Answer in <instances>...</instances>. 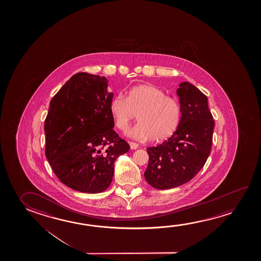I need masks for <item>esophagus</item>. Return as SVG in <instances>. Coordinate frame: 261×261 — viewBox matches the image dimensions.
Wrapping results in <instances>:
<instances>
[{
	"mask_svg": "<svg viewBox=\"0 0 261 261\" xmlns=\"http://www.w3.org/2000/svg\"><path fill=\"white\" fill-rule=\"evenodd\" d=\"M129 145H130V147H131V149L135 150L137 149V148H138V144H137V143H135V142H129Z\"/></svg>",
	"mask_w": 261,
	"mask_h": 261,
	"instance_id": "esophagus-1",
	"label": "esophagus"
}]
</instances>
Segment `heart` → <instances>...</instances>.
I'll return each instance as SVG.
<instances>
[{
    "instance_id": "heart-1",
    "label": "heart",
    "mask_w": 261,
    "mask_h": 261,
    "mask_svg": "<svg viewBox=\"0 0 261 261\" xmlns=\"http://www.w3.org/2000/svg\"><path fill=\"white\" fill-rule=\"evenodd\" d=\"M114 123L125 131L136 117L139 123L129 131L138 140L163 141L175 132L179 124L181 107L176 99L166 95L152 85H139L130 88L125 98L116 95L109 106Z\"/></svg>"
}]
</instances>
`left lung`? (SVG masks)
Masks as SVG:
<instances>
[{
	"label": "left lung",
	"instance_id": "8db88e82",
	"mask_svg": "<svg viewBox=\"0 0 261 261\" xmlns=\"http://www.w3.org/2000/svg\"><path fill=\"white\" fill-rule=\"evenodd\" d=\"M182 116L175 132L156 146L147 147L149 162L146 182L158 189H170L186 184L204 167L211 152L213 116L207 97L188 82L176 91Z\"/></svg>",
	"mask_w": 261,
	"mask_h": 261
}]
</instances>
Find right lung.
<instances>
[{"mask_svg":"<svg viewBox=\"0 0 261 261\" xmlns=\"http://www.w3.org/2000/svg\"><path fill=\"white\" fill-rule=\"evenodd\" d=\"M107 83L106 77L74 74L51 99L44 122L45 155L53 171L80 192L107 189L116 158L130 149L113 130Z\"/></svg>","mask_w":261,"mask_h":261,"instance_id":"1","label":"right lung"}]
</instances>
